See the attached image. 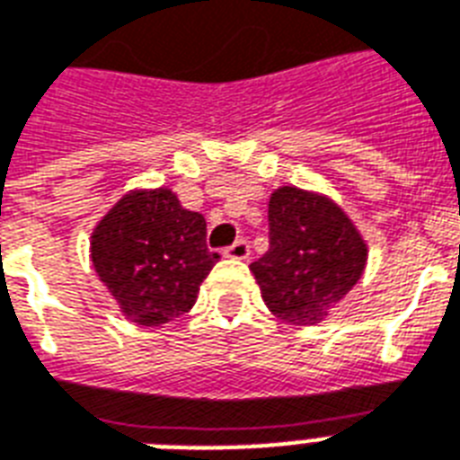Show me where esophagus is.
<instances>
[{
  "label": "esophagus",
  "instance_id": "1",
  "mask_svg": "<svg viewBox=\"0 0 460 460\" xmlns=\"http://www.w3.org/2000/svg\"><path fill=\"white\" fill-rule=\"evenodd\" d=\"M224 255L231 258V261H245V258L251 255V245H248L245 238H238V241H234L229 248H224Z\"/></svg>",
  "mask_w": 460,
  "mask_h": 460
}]
</instances>
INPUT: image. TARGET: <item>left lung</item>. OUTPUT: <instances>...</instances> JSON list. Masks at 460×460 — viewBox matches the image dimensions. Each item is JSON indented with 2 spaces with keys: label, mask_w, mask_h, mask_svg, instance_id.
<instances>
[{
  "label": "left lung",
  "mask_w": 460,
  "mask_h": 460,
  "mask_svg": "<svg viewBox=\"0 0 460 460\" xmlns=\"http://www.w3.org/2000/svg\"><path fill=\"white\" fill-rule=\"evenodd\" d=\"M270 251L251 262L262 299L287 323L311 325L359 282L367 245L331 199L296 188L272 192Z\"/></svg>",
  "instance_id": "obj_1"
}]
</instances>
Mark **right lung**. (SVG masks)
<instances>
[{"instance_id":"add662e5","label":"right lung","mask_w":460,"mask_h":460,"mask_svg":"<svg viewBox=\"0 0 460 460\" xmlns=\"http://www.w3.org/2000/svg\"><path fill=\"white\" fill-rule=\"evenodd\" d=\"M91 258L132 323L164 325L190 311L219 253L207 248L205 217L159 188L125 195L103 217Z\"/></svg>"}]
</instances>
